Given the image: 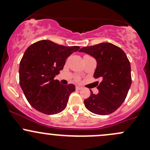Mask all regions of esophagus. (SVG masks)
<instances>
[{"label":"esophagus","instance_id":"34e87169","mask_svg":"<svg viewBox=\"0 0 150 150\" xmlns=\"http://www.w3.org/2000/svg\"><path fill=\"white\" fill-rule=\"evenodd\" d=\"M75 89H76L77 91H79V90L82 89V87H80V86H76V87H75Z\"/></svg>","mask_w":150,"mask_h":150}]
</instances>
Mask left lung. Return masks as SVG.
Masks as SVG:
<instances>
[{
    "instance_id": "left-lung-1",
    "label": "left lung",
    "mask_w": 150,
    "mask_h": 150,
    "mask_svg": "<svg viewBox=\"0 0 150 150\" xmlns=\"http://www.w3.org/2000/svg\"><path fill=\"white\" fill-rule=\"evenodd\" d=\"M79 52L95 58L93 77L102 79L97 87L98 93L91 91L90 97L84 100L85 106L98 115L114 112L124 101L132 84L130 62L125 52L109 42L83 47Z\"/></svg>"
}]
</instances>
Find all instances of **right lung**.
Masks as SVG:
<instances>
[{
	"label": "right lung",
	"mask_w": 150,
	"mask_h": 150,
	"mask_svg": "<svg viewBox=\"0 0 150 150\" xmlns=\"http://www.w3.org/2000/svg\"><path fill=\"white\" fill-rule=\"evenodd\" d=\"M78 46L65 47L47 39L30 45L19 65V83L30 105L47 115L56 114L67 106L69 96L75 91L73 84L62 85L54 78L66 59Z\"/></svg>",
	"instance_id": "right-lung-1"
}]
</instances>
